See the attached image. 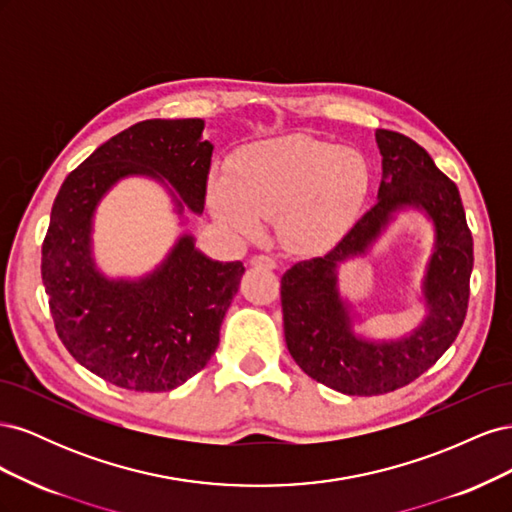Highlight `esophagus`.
<instances>
[{"mask_svg": "<svg viewBox=\"0 0 512 512\" xmlns=\"http://www.w3.org/2000/svg\"><path fill=\"white\" fill-rule=\"evenodd\" d=\"M252 267H256V269H275L277 262H275V258H271L267 254H258V256L252 258Z\"/></svg>", "mask_w": 512, "mask_h": 512, "instance_id": "obj_1", "label": "esophagus"}]
</instances>
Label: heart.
<instances>
[{
  "instance_id": "1",
  "label": "heart",
  "mask_w": 512,
  "mask_h": 512,
  "mask_svg": "<svg viewBox=\"0 0 512 512\" xmlns=\"http://www.w3.org/2000/svg\"><path fill=\"white\" fill-rule=\"evenodd\" d=\"M361 151L312 136H284L245 149L228 181L209 185V205L222 224L250 237L258 218L275 220L288 250L316 254L342 239L369 192Z\"/></svg>"
}]
</instances>
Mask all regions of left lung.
Segmentation results:
<instances>
[{
    "mask_svg": "<svg viewBox=\"0 0 512 512\" xmlns=\"http://www.w3.org/2000/svg\"><path fill=\"white\" fill-rule=\"evenodd\" d=\"M382 156L378 203L331 252L301 260L282 275V312L288 352L309 378L346 395H384L410 384L451 348L466 320L474 267L472 232L457 185L412 138L376 130ZM426 211L437 228L424 281L428 316L399 340L371 343L351 331L349 308L338 297L336 265L364 253L392 213Z\"/></svg>",
    "mask_w": 512,
    "mask_h": 512,
    "instance_id": "obj_1",
    "label": "left lung"
}]
</instances>
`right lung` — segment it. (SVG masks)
Wrapping results in <instances>:
<instances>
[{"label":"right lung","instance_id":"right-lung-1","mask_svg":"<svg viewBox=\"0 0 512 512\" xmlns=\"http://www.w3.org/2000/svg\"><path fill=\"white\" fill-rule=\"evenodd\" d=\"M203 119H147L100 145L61 183L42 243V282L61 344L91 374L128 391L177 389L203 369L237 294L243 262H218L183 235L141 280H108L91 256L102 196L130 175L173 185L203 213L213 145Z\"/></svg>","mask_w":512,"mask_h":512}]
</instances>
